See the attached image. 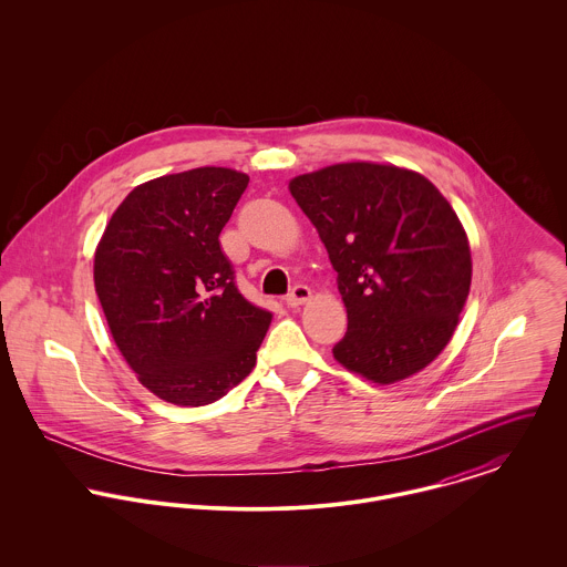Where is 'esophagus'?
<instances>
[{
  "label": "esophagus",
  "instance_id": "34e87169",
  "mask_svg": "<svg viewBox=\"0 0 567 567\" xmlns=\"http://www.w3.org/2000/svg\"><path fill=\"white\" fill-rule=\"evenodd\" d=\"M310 297H312V290H310L308 286H303V284H297V286L286 295V306H288V308H299V306H303L306 301H310Z\"/></svg>",
  "mask_w": 567,
  "mask_h": 567
}]
</instances>
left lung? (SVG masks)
Wrapping results in <instances>:
<instances>
[{
  "label": "left lung",
  "mask_w": 567,
  "mask_h": 567,
  "mask_svg": "<svg viewBox=\"0 0 567 567\" xmlns=\"http://www.w3.org/2000/svg\"><path fill=\"white\" fill-rule=\"evenodd\" d=\"M317 227L347 308L333 358L378 384L427 367L470 295L472 252L443 194L421 174L338 163L290 181Z\"/></svg>",
  "instance_id": "left-lung-1"
}]
</instances>
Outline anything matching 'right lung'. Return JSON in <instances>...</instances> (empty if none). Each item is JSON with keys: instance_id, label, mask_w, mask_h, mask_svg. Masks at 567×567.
Wrapping results in <instances>:
<instances>
[{"instance_id": "right-lung-1", "label": "right lung", "mask_w": 567, "mask_h": 567, "mask_svg": "<svg viewBox=\"0 0 567 567\" xmlns=\"http://www.w3.org/2000/svg\"><path fill=\"white\" fill-rule=\"evenodd\" d=\"M248 176L196 167L135 187L95 248L93 281L140 382L176 405L214 404L252 371L272 321L246 301L220 246Z\"/></svg>"}]
</instances>
